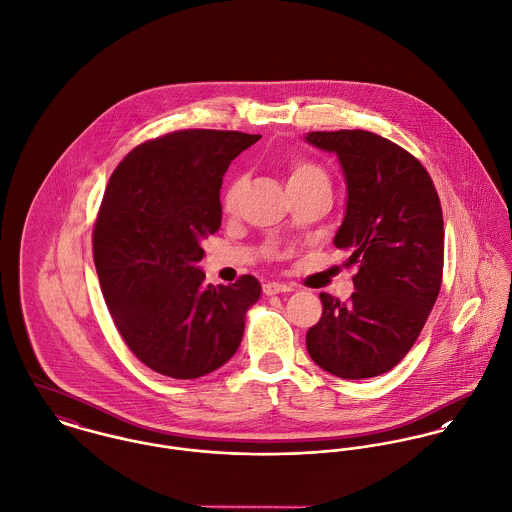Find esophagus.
<instances>
[{
	"mask_svg": "<svg viewBox=\"0 0 512 512\" xmlns=\"http://www.w3.org/2000/svg\"><path fill=\"white\" fill-rule=\"evenodd\" d=\"M263 292L267 296H273V294H283V292H292V286L281 283H267L263 284Z\"/></svg>",
	"mask_w": 512,
	"mask_h": 512,
	"instance_id": "1",
	"label": "esophagus"
}]
</instances>
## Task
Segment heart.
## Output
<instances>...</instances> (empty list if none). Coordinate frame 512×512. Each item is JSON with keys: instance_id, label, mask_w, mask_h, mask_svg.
<instances>
[{"instance_id": "obj_1", "label": "heart", "mask_w": 512, "mask_h": 512, "mask_svg": "<svg viewBox=\"0 0 512 512\" xmlns=\"http://www.w3.org/2000/svg\"><path fill=\"white\" fill-rule=\"evenodd\" d=\"M302 180H328L324 171L312 163L306 161H298L290 167V174H288V182H302ZM243 188V178L241 176H233L224 188V196H222V204L224 210L231 212L237 204V198L241 194Z\"/></svg>"}]
</instances>
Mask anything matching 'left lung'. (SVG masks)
I'll return each mask as SVG.
<instances>
[{"instance_id": "1", "label": "left lung", "mask_w": 512, "mask_h": 512, "mask_svg": "<svg viewBox=\"0 0 512 512\" xmlns=\"http://www.w3.org/2000/svg\"><path fill=\"white\" fill-rule=\"evenodd\" d=\"M306 143L338 157L345 212L334 245L357 267L347 302L322 292L306 349L324 371L369 379L391 371L420 336L444 269V220L426 169L393 141L361 129L310 131Z\"/></svg>"}]
</instances>
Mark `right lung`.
I'll use <instances>...</instances> for the list:
<instances>
[{
    "label": "right lung",
    "mask_w": 512,
    "mask_h": 512,
    "mask_svg": "<svg viewBox=\"0 0 512 512\" xmlns=\"http://www.w3.org/2000/svg\"><path fill=\"white\" fill-rule=\"evenodd\" d=\"M261 135L186 129L135 147L94 228V263L115 326L153 371L198 379L237 351L261 283H204L202 241L222 226V178Z\"/></svg>",
    "instance_id": "right-lung-1"
}]
</instances>
